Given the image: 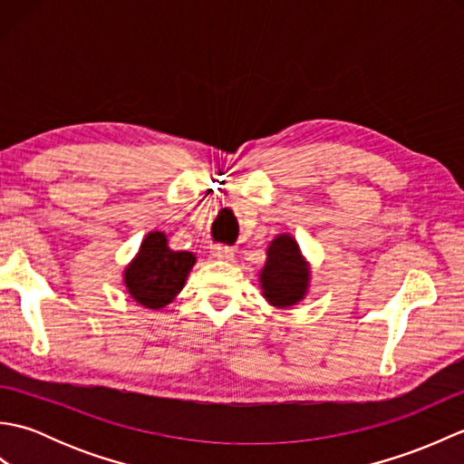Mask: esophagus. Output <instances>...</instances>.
<instances>
[{"mask_svg": "<svg viewBox=\"0 0 464 464\" xmlns=\"http://www.w3.org/2000/svg\"><path fill=\"white\" fill-rule=\"evenodd\" d=\"M211 253L215 259H221V261H233V257H235L233 247H227V245H215Z\"/></svg>", "mask_w": 464, "mask_h": 464, "instance_id": "esophagus-1", "label": "esophagus"}]
</instances>
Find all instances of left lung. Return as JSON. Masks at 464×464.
<instances>
[{
  "instance_id": "obj_1",
  "label": "left lung",
  "mask_w": 464,
  "mask_h": 464,
  "mask_svg": "<svg viewBox=\"0 0 464 464\" xmlns=\"http://www.w3.org/2000/svg\"><path fill=\"white\" fill-rule=\"evenodd\" d=\"M309 269L303 261L301 251L289 235H279L269 245L267 265L261 273L263 295L271 304L277 307H291L303 299L307 291Z\"/></svg>"
}]
</instances>
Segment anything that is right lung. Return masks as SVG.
<instances>
[{
	"mask_svg": "<svg viewBox=\"0 0 464 464\" xmlns=\"http://www.w3.org/2000/svg\"><path fill=\"white\" fill-rule=\"evenodd\" d=\"M193 265L191 253L171 251L163 233H150L137 259L125 271L127 291L143 307L161 309L183 289Z\"/></svg>",
	"mask_w": 464,
	"mask_h": 464,
	"instance_id": "add662e5",
	"label": "right lung"
}]
</instances>
